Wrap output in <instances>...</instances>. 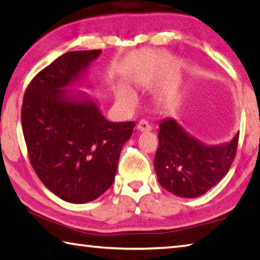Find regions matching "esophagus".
Returning a JSON list of instances; mask_svg holds the SVG:
<instances>
[{
  "mask_svg": "<svg viewBox=\"0 0 260 260\" xmlns=\"http://www.w3.org/2000/svg\"><path fill=\"white\" fill-rule=\"evenodd\" d=\"M138 129L141 132H149L151 131V126L146 120H140V122L138 124Z\"/></svg>",
  "mask_w": 260,
  "mask_h": 260,
  "instance_id": "esophagus-1",
  "label": "esophagus"
}]
</instances>
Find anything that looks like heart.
Returning a JSON list of instances; mask_svg holds the SVG:
<instances>
[{"label": "heart", "mask_w": 260, "mask_h": 260, "mask_svg": "<svg viewBox=\"0 0 260 260\" xmlns=\"http://www.w3.org/2000/svg\"><path fill=\"white\" fill-rule=\"evenodd\" d=\"M133 99V96H132L129 93H127V91H120L119 93V100L124 101V102H129Z\"/></svg>", "instance_id": "heart-1"}]
</instances>
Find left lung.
Wrapping results in <instances>:
<instances>
[{
	"mask_svg": "<svg viewBox=\"0 0 260 260\" xmlns=\"http://www.w3.org/2000/svg\"><path fill=\"white\" fill-rule=\"evenodd\" d=\"M155 171L167 191L195 199L210 190L230 171L236 156L239 133L230 143L208 147L189 136L174 119L162 120L158 132Z\"/></svg>",
	"mask_w": 260,
	"mask_h": 260,
	"instance_id": "8db88e82",
	"label": "left lung"
}]
</instances>
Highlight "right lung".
Segmentation results:
<instances>
[{
  "instance_id": "add662e5",
  "label": "right lung",
  "mask_w": 260,
  "mask_h": 260,
  "mask_svg": "<svg viewBox=\"0 0 260 260\" xmlns=\"http://www.w3.org/2000/svg\"><path fill=\"white\" fill-rule=\"evenodd\" d=\"M100 49L70 51L39 72L26 88L21 127L30 165L42 183L70 203L94 201L111 186L134 121H108L93 101H71L64 87Z\"/></svg>"
}]
</instances>
